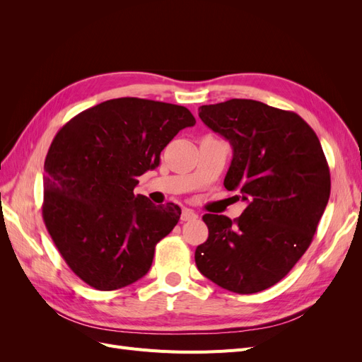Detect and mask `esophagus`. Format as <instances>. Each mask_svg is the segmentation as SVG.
<instances>
[{"label":"esophagus","instance_id":"obj_1","mask_svg":"<svg viewBox=\"0 0 362 362\" xmlns=\"http://www.w3.org/2000/svg\"><path fill=\"white\" fill-rule=\"evenodd\" d=\"M198 218V214H196L192 208H182V213H181V221L182 222H192Z\"/></svg>","mask_w":362,"mask_h":362}]
</instances>
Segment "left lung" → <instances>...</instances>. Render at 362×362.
<instances>
[{
  "instance_id": "left-lung-1",
  "label": "left lung",
  "mask_w": 362,
  "mask_h": 362,
  "mask_svg": "<svg viewBox=\"0 0 362 362\" xmlns=\"http://www.w3.org/2000/svg\"><path fill=\"white\" fill-rule=\"evenodd\" d=\"M233 146L223 185L247 204L234 218L205 214L206 242L194 261L205 278L238 294L275 286L310 247L331 194L319 137L294 112L254 100L199 107Z\"/></svg>"
}]
</instances>
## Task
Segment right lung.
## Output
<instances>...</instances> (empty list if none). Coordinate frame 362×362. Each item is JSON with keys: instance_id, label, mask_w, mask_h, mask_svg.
Listing matches in <instances>:
<instances>
[{"instance_id": "right-lung-1", "label": "right lung", "mask_w": 362, "mask_h": 362, "mask_svg": "<svg viewBox=\"0 0 362 362\" xmlns=\"http://www.w3.org/2000/svg\"><path fill=\"white\" fill-rule=\"evenodd\" d=\"M196 119L182 105L117 98L72 117L54 137L43 175V222L76 276L110 291L151 269L181 208L136 194L137 177Z\"/></svg>"}]
</instances>
